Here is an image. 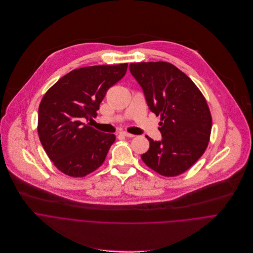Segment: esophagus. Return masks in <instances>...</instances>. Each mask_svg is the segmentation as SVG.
Returning a JSON list of instances; mask_svg holds the SVG:
<instances>
[{"instance_id": "obj_1", "label": "esophagus", "mask_w": 253, "mask_h": 253, "mask_svg": "<svg viewBox=\"0 0 253 253\" xmlns=\"http://www.w3.org/2000/svg\"><path fill=\"white\" fill-rule=\"evenodd\" d=\"M121 134H122V135H124V136H126V137H130V138L134 136V134H131V133H128V132H126V131L121 132Z\"/></svg>"}]
</instances>
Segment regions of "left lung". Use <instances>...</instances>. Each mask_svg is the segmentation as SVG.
I'll return each mask as SVG.
<instances>
[{"mask_svg":"<svg viewBox=\"0 0 253 253\" xmlns=\"http://www.w3.org/2000/svg\"><path fill=\"white\" fill-rule=\"evenodd\" d=\"M129 71L140 85L150 112L161 116V140L147 135L143 163L165 176L187 170L208 147L211 116L203 93L180 70L167 62L133 63Z\"/></svg>","mask_w":253,"mask_h":253,"instance_id":"1","label":"left lung"}]
</instances>
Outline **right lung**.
Wrapping results in <instances>:
<instances>
[{"instance_id":"right-lung-1","label":"right lung","mask_w":253,"mask_h":253,"mask_svg":"<svg viewBox=\"0 0 253 253\" xmlns=\"http://www.w3.org/2000/svg\"><path fill=\"white\" fill-rule=\"evenodd\" d=\"M126 69L127 64L77 69L43 95L39 107V137L50 161L65 174L83 177L105 162L116 135L84 122L97 116L107 90L124 78Z\"/></svg>"}]
</instances>
